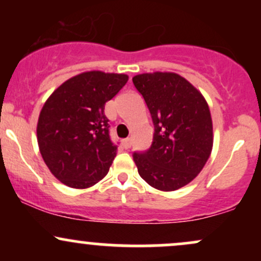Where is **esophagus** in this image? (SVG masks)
I'll return each instance as SVG.
<instances>
[{
	"label": "esophagus",
	"instance_id": "1",
	"mask_svg": "<svg viewBox=\"0 0 261 261\" xmlns=\"http://www.w3.org/2000/svg\"><path fill=\"white\" fill-rule=\"evenodd\" d=\"M122 146H124V148H130L131 147V139H125L122 140Z\"/></svg>",
	"mask_w": 261,
	"mask_h": 261
}]
</instances>
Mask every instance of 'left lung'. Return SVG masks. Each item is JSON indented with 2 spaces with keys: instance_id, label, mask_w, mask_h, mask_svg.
Listing matches in <instances>:
<instances>
[{
  "instance_id": "left-lung-1",
  "label": "left lung",
  "mask_w": 261,
  "mask_h": 261,
  "mask_svg": "<svg viewBox=\"0 0 261 261\" xmlns=\"http://www.w3.org/2000/svg\"><path fill=\"white\" fill-rule=\"evenodd\" d=\"M133 82L154 125L151 147L133 154L139 174L158 190H178L201 172L211 154L207 103L190 82L173 72L137 74Z\"/></svg>"
}]
</instances>
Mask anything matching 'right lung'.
I'll use <instances>...</instances> for the list:
<instances>
[{"label":"right lung","instance_id":"1","mask_svg":"<svg viewBox=\"0 0 261 261\" xmlns=\"http://www.w3.org/2000/svg\"><path fill=\"white\" fill-rule=\"evenodd\" d=\"M127 80L126 74L83 72L45 101L37 126L39 149L50 172L67 187L89 188L109 172L118 146L110 140L104 106Z\"/></svg>","mask_w":261,"mask_h":261}]
</instances>
